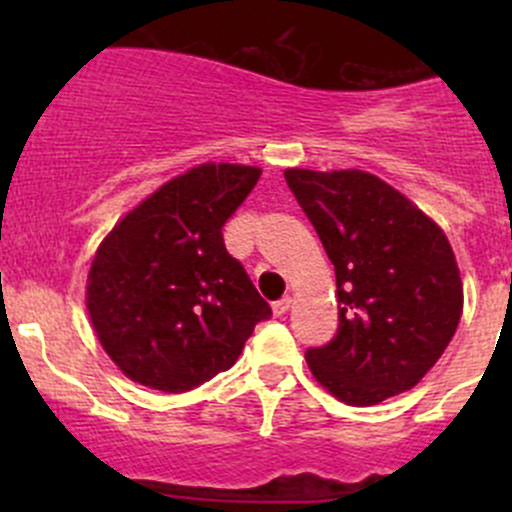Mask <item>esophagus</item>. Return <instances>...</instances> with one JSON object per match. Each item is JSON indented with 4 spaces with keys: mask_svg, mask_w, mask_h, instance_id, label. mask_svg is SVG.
I'll return each mask as SVG.
<instances>
[{
    "mask_svg": "<svg viewBox=\"0 0 512 512\" xmlns=\"http://www.w3.org/2000/svg\"><path fill=\"white\" fill-rule=\"evenodd\" d=\"M289 304H292V297H282V299H277L275 304H272V312L277 314V317H282V314H287V309H289Z\"/></svg>",
    "mask_w": 512,
    "mask_h": 512,
    "instance_id": "obj_1",
    "label": "esophagus"
}]
</instances>
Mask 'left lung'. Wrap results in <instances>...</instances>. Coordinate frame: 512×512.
<instances>
[{"label": "left lung", "instance_id": "left-lung-1", "mask_svg": "<svg viewBox=\"0 0 512 512\" xmlns=\"http://www.w3.org/2000/svg\"><path fill=\"white\" fill-rule=\"evenodd\" d=\"M285 178L337 275L339 329L327 347L307 352L312 376L349 406L414 389L463 314L446 232L366 170L287 168Z\"/></svg>", "mask_w": 512, "mask_h": 512}]
</instances>
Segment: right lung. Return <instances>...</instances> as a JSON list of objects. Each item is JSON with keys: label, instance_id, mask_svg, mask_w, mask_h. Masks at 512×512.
<instances>
[{"label": "right lung", "instance_id": "obj_1", "mask_svg": "<svg viewBox=\"0 0 512 512\" xmlns=\"http://www.w3.org/2000/svg\"><path fill=\"white\" fill-rule=\"evenodd\" d=\"M262 170L200 163L128 210L98 245L86 309L103 352L136 384L178 394L230 369L272 314L223 242Z\"/></svg>", "mask_w": 512, "mask_h": 512}]
</instances>
